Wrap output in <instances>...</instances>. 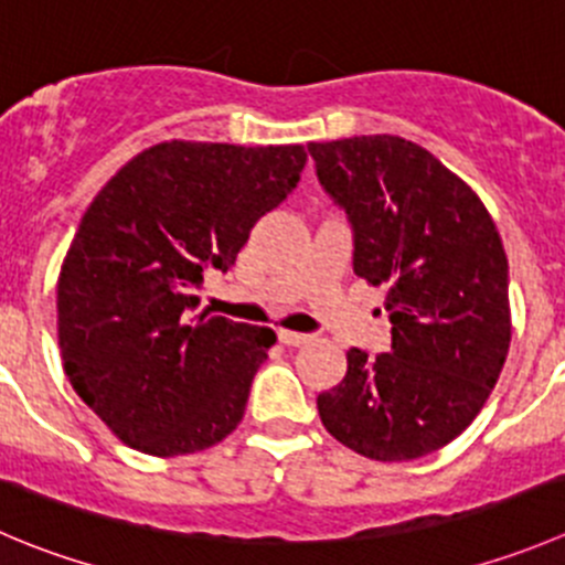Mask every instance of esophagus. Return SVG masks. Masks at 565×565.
<instances>
[{"instance_id": "esophagus-1", "label": "esophagus", "mask_w": 565, "mask_h": 565, "mask_svg": "<svg viewBox=\"0 0 565 565\" xmlns=\"http://www.w3.org/2000/svg\"><path fill=\"white\" fill-rule=\"evenodd\" d=\"M309 333H295V331H278V342L281 344H287V348H300V344H306L309 342Z\"/></svg>"}]
</instances>
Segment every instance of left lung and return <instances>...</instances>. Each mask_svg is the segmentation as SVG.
I'll list each match as a JSON object with an SVG mask.
<instances>
[{
    "label": "left lung",
    "mask_w": 565,
    "mask_h": 565,
    "mask_svg": "<svg viewBox=\"0 0 565 565\" xmlns=\"http://www.w3.org/2000/svg\"><path fill=\"white\" fill-rule=\"evenodd\" d=\"M317 179L348 212L353 273L386 289L388 353L348 350L317 397L328 434L372 461L450 445L489 399L508 348V256L489 210L430 151L397 135L309 143Z\"/></svg>",
    "instance_id": "1"
}]
</instances>
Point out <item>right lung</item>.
Masks as SVG:
<instances>
[{
  "instance_id": "obj_1",
  "label": "right lung",
  "mask_w": 565,
  "mask_h": 565,
  "mask_svg": "<svg viewBox=\"0 0 565 565\" xmlns=\"http://www.w3.org/2000/svg\"><path fill=\"white\" fill-rule=\"evenodd\" d=\"M303 166V146L171 140L87 206L60 267L57 339L74 392L124 445L188 456L239 425L276 333L190 311L206 267L234 265Z\"/></svg>"
}]
</instances>
